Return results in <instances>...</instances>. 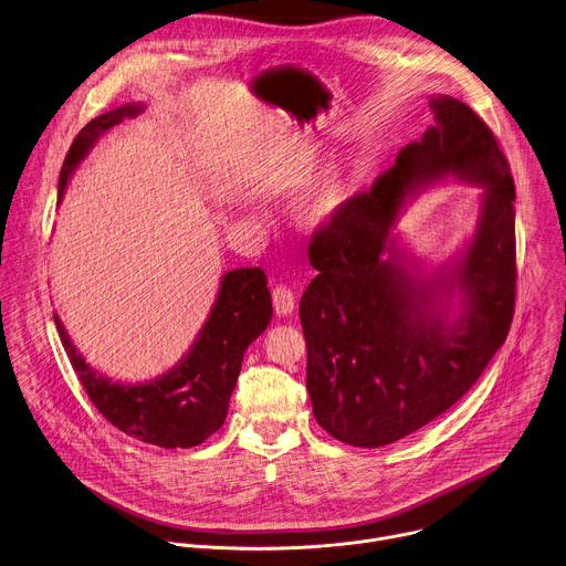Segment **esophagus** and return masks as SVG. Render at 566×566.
<instances>
[{"label":"esophagus","instance_id":"1","mask_svg":"<svg viewBox=\"0 0 566 566\" xmlns=\"http://www.w3.org/2000/svg\"><path fill=\"white\" fill-rule=\"evenodd\" d=\"M273 308L277 315H291L295 311V295L289 286H275L273 289Z\"/></svg>","mask_w":566,"mask_h":566}]
</instances>
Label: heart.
<instances>
[{
	"label": "heart",
	"mask_w": 566,
	"mask_h": 566,
	"mask_svg": "<svg viewBox=\"0 0 566 566\" xmlns=\"http://www.w3.org/2000/svg\"><path fill=\"white\" fill-rule=\"evenodd\" d=\"M353 175H355V164H348L326 177V181L319 186V191L313 196V200L304 209L302 224L306 231L319 233L337 222L350 193Z\"/></svg>",
	"instance_id": "b5f03b06"
}]
</instances>
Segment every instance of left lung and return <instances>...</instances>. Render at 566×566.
<instances>
[{"mask_svg":"<svg viewBox=\"0 0 566 566\" xmlns=\"http://www.w3.org/2000/svg\"><path fill=\"white\" fill-rule=\"evenodd\" d=\"M429 106L436 126L405 146L368 193L348 198L308 247L317 275L300 300L306 389L317 424L353 447L391 444L451 409L513 319L515 186L506 157L464 102L438 95ZM449 176L485 188L479 227L460 259L422 276L390 231L409 197Z\"/></svg>","mask_w":566,"mask_h":566,"instance_id":"8db88e82","label":"left lung"}]
</instances>
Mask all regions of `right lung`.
Returning <instances> with one entry per match:
<instances>
[{
    "mask_svg": "<svg viewBox=\"0 0 566 566\" xmlns=\"http://www.w3.org/2000/svg\"><path fill=\"white\" fill-rule=\"evenodd\" d=\"M142 111V104H126L95 117L80 130L60 172V202L73 170L97 137ZM271 315L273 304L262 269L224 273L218 300L191 350L168 373L144 385L113 382L99 375L73 346L60 317H53L82 387L113 427L146 444L191 449L224 424L244 350L264 333Z\"/></svg>",
    "mask_w": 566,
    "mask_h": 566,
    "instance_id": "add662e5",
    "label": "right lung"
}]
</instances>
